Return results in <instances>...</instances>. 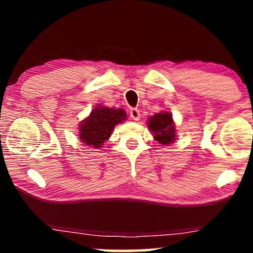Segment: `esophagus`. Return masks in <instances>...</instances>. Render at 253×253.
Segmentation results:
<instances>
[{"label":"esophagus","mask_w":253,"mask_h":253,"mask_svg":"<svg viewBox=\"0 0 253 253\" xmlns=\"http://www.w3.org/2000/svg\"><path fill=\"white\" fill-rule=\"evenodd\" d=\"M130 117L134 121H138L140 119V112L137 108H131L130 109Z\"/></svg>","instance_id":"34e87169"}]
</instances>
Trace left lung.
Segmentation results:
<instances>
[{"label":"left lung","mask_w":253,"mask_h":253,"mask_svg":"<svg viewBox=\"0 0 253 253\" xmlns=\"http://www.w3.org/2000/svg\"><path fill=\"white\" fill-rule=\"evenodd\" d=\"M148 127L153 132L154 139L162 145L171 144L175 140L176 130L172 115L168 112L157 113L148 119Z\"/></svg>","instance_id":"8db88e82"}]
</instances>
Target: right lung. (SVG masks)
<instances>
[{"mask_svg":"<svg viewBox=\"0 0 253 253\" xmlns=\"http://www.w3.org/2000/svg\"><path fill=\"white\" fill-rule=\"evenodd\" d=\"M126 120V114L123 109L108 108L96 106L87 119L79 124V138L82 143L91 147H102L106 140L112 136L116 124Z\"/></svg>","mask_w":253,"mask_h":253,"instance_id":"obj_1","label":"right lung"}]
</instances>
